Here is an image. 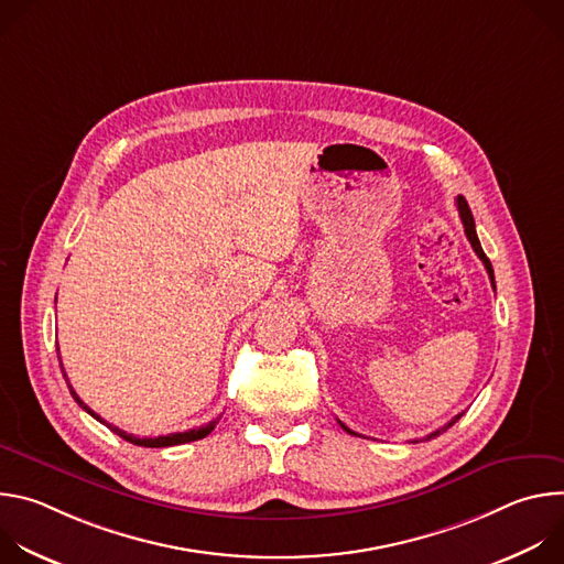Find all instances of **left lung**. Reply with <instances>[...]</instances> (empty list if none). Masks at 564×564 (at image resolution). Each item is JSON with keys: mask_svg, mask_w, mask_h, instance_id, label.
Segmentation results:
<instances>
[{"mask_svg": "<svg viewBox=\"0 0 564 564\" xmlns=\"http://www.w3.org/2000/svg\"><path fill=\"white\" fill-rule=\"evenodd\" d=\"M455 203H457V212H459V218H462V223H464V231H466V238L470 240V248L475 250V254L479 257V261L485 263V268H487V272H489V279H491V285H494V290H496V276H494V265H491V261L487 259V254H485V250H481V246H479V238H477V231H475V220H473V214H470V207H468V203L464 200V196H457L455 198ZM464 413H459V415H455L448 424H444L442 429H437L435 433H431V435H426L424 440H433V437H437L440 433H444L446 429H451L459 417H462ZM341 424V422H339ZM341 429L346 431V433H350V435H357L355 431H350L346 424H341ZM417 442V440H415Z\"/></svg>", "mask_w": 564, "mask_h": 564, "instance_id": "left-lung-1", "label": "left lung"}]
</instances>
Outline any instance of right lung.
<instances>
[{"instance_id":"add662e5","label":"right lung","mask_w":564,"mask_h":564,"mask_svg":"<svg viewBox=\"0 0 564 564\" xmlns=\"http://www.w3.org/2000/svg\"><path fill=\"white\" fill-rule=\"evenodd\" d=\"M57 359H59V350H57ZM62 372H64V368H62ZM66 377V375H64ZM66 383H68V379H66ZM68 390H70V394H73V399L77 401V406L79 409H85L91 417H96L98 422H102L105 426H109L116 435H120L122 440H127V442H131V444H135V446H147V448H165V446H178V444H187V442H196V440H203V437H207L212 431H214V426L218 424V417L214 420V422H209V424H205V426H200V429H192V431H185V433H172V435H160V437H135V435H129V433H124V431H120L118 426H111V424H107L98 413H94L83 399L77 397V392L73 390V386L68 383Z\"/></svg>"}]
</instances>
